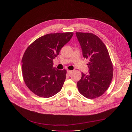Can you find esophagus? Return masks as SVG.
Segmentation results:
<instances>
[{"mask_svg": "<svg viewBox=\"0 0 132 132\" xmlns=\"http://www.w3.org/2000/svg\"><path fill=\"white\" fill-rule=\"evenodd\" d=\"M67 73L69 74V75H71L72 73V71L69 70H67Z\"/></svg>", "mask_w": 132, "mask_h": 132, "instance_id": "esophagus-1", "label": "esophagus"}]
</instances>
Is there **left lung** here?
I'll use <instances>...</instances> for the list:
<instances>
[{"label":"left lung","mask_w":132,"mask_h":132,"mask_svg":"<svg viewBox=\"0 0 132 132\" xmlns=\"http://www.w3.org/2000/svg\"><path fill=\"white\" fill-rule=\"evenodd\" d=\"M84 58L89 59L88 74L81 73L77 82L79 92L92 99L102 96L113 78V65L108 49L98 36L91 33L76 32Z\"/></svg>","instance_id":"left-lung-1"}]
</instances>
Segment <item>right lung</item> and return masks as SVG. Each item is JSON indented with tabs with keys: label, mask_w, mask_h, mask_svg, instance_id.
Masks as SVG:
<instances>
[{
	"label": "right lung",
	"mask_w": 132,
	"mask_h": 132,
	"mask_svg": "<svg viewBox=\"0 0 132 132\" xmlns=\"http://www.w3.org/2000/svg\"><path fill=\"white\" fill-rule=\"evenodd\" d=\"M73 34V32L47 34L35 40L26 50L21 61L23 78L35 95L46 98L61 90L67 71L53 67V60Z\"/></svg>",
	"instance_id": "add662e5"
}]
</instances>
